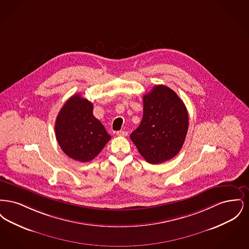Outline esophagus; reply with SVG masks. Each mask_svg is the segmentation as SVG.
Wrapping results in <instances>:
<instances>
[{"mask_svg":"<svg viewBox=\"0 0 249 249\" xmlns=\"http://www.w3.org/2000/svg\"><path fill=\"white\" fill-rule=\"evenodd\" d=\"M117 135L119 136H127L128 135V131L127 130H119L117 132Z\"/></svg>","mask_w":249,"mask_h":249,"instance_id":"34e87169","label":"esophagus"}]
</instances>
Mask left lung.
I'll return each instance as SVG.
<instances>
[{
	"label": "left lung",
	"instance_id": "left-lung-1",
	"mask_svg": "<svg viewBox=\"0 0 249 249\" xmlns=\"http://www.w3.org/2000/svg\"><path fill=\"white\" fill-rule=\"evenodd\" d=\"M139 127L130 133L139 153L151 164H160L179 153L189 129L188 111L170 88L157 85L143 95Z\"/></svg>",
	"mask_w": 249,
	"mask_h": 249
}]
</instances>
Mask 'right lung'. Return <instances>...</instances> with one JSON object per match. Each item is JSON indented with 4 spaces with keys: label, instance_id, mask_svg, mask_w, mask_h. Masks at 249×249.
I'll use <instances>...</instances> for the list:
<instances>
[{
    "label": "right lung",
    "instance_id": "right-lung-1",
    "mask_svg": "<svg viewBox=\"0 0 249 249\" xmlns=\"http://www.w3.org/2000/svg\"><path fill=\"white\" fill-rule=\"evenodd\" d=\"M92 112L93 105L89 101L80 94L73 95L60 109L55 123L60 148L80 162L92 160L111 139Z\"/></svg>",
    "mask_w": 249,
    "mask_h": 249
}]
</instances>
